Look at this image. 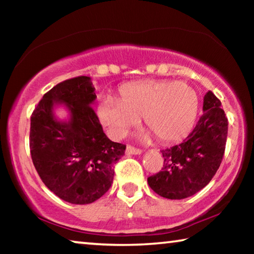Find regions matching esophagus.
<instances>
[{"label":"esophagus","instance_id":"34e87169","mask_svg":"<svg viewBox=\"0 0 254 254\" xmlns=\"http://www.w3.org/2000/svg\"><path fill=\"white\" fill-rule=\"evenodd\" d=\"M126 153L127 154H141V153H142V150L134 148L133 145H127V150H126Z\"/></svg>","mask_w":254,"mask_h":254}]
</instances>
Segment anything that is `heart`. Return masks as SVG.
I'll list each match as a JSON object with an SVG mask.
<instances>
[{"label": "heart", "instance_id": "obj_1", "mask_svg": "<svg viewBox=\"0 0 254 254\" xmlns=\"http://www.w3.org/2000/svg\"><path fill=\"white\" fill-rule=\"evenodd\" d=\"M198 97L182 81L149 79L123 86L120 100L106 97L97 115L110 134L122 137L143 117L144 123L161 142L182 140L194 127Z\"/></svg>", "mask_w": 254, "mask_h": 254}]
</instances>
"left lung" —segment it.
I'll return each instance as SVG.
<instances>
[{"instance_id": "left-lung-1", "label": "left lung", "mask_w": 254, "mask_h": 254, "mask_svg": "<svg viewBox=\"0 0 254 254\" xmlns=\"http://www.w3.org/2000/svg\"><path fill=\"white\" fill-rule=\"evenodd\" d=\"M203 111L184 142L161 150L162 168L148 178L149 186L158 195L169 199L190 197L203 189L220 168L229 121L213 92L206 93Z\"/></svg>"}]
</instances>
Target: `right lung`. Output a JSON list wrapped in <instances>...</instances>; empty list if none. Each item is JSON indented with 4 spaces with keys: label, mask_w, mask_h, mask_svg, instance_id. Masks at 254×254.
<instances>
[{
    "label": "right lung",
    "mask_w": 254,
    "mask_h": 254,
    "mask_svg": "<svg viewBox=\"0 0 254 254\" xmlns=\"http://www.w3.org/2000/svg\"><path fill=\"white\" fill-rule=\"evenodd\" d=\"M95 88L87 76L57 84L47 92L30 118V153L38 175L59 198L71 204H89L109 190L114 165L126 144L113 142L103 132L91 106ZM56 102L71 111L69 123L57 122Z\"/></svg>",
    "instance_id": "right-lung-1"
}]
</instances>
